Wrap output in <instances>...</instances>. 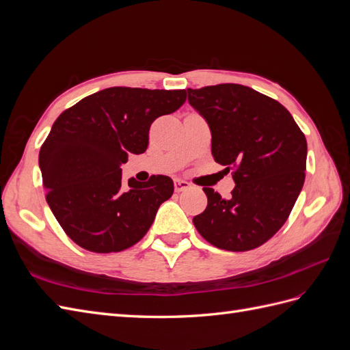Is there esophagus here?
Returning a JSON list of instances; mask_svg holds the SVG:
<instances>
[{"instance_id":"esophagus-1","label":"esophagus","mask_w":350,"mask_h":350,"mask_svg":"<svg viewBox=\"0 0 350 350\" xmlns=\"http://www.w3.org/2000/svg\"><path fill=\"white\" fill-rule=\"evenodd\" d=\"M174 185H175V191H176V193L185 191V189L189 188V184H188L187 181H184V179H175Z\"/></svg>"}]
</instances>
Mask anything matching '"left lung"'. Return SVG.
Here are the masks:
<instances>
[{"label": "left lung", "mask_w": 350, "mask_h": 350, "mask_svg": "<svg viewBox=\"0 0 350 350\" xmlns=\"http://www.w3.org/2000/svg\"><path fill=\"white\" fill-rule=\"evenodd\" d=\"M187 92L208 122L215 161L232 171L235 181L230 198L204 187L207 207L193 224L220 250L257 248L284 225L301 193L305 134L282 103L242 84Z\"/></svg>", "instance_id": "1"}]
</instances>
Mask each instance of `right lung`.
Here are the masks:
<instances>
[{
    "label": "right lung",
    "instance_id": "1",
    "mask_svg": "<svg viewBox=\"0 0 350 350\" xmlns=\"http://www.w3.org/2000/svg\"><path fill=\"white\" fill-rule=\"evenodd\" d=\"M187 100L183 90L109 88L62 112L39 152L46 201L71 241L90 252L133 247L150 229L157 208L174 194L172 179L131 178L121 165L144 153L152 122Z\"/></svg>",
    "mask_w": 350,
    "mask_h": 350
}]
</instances>
